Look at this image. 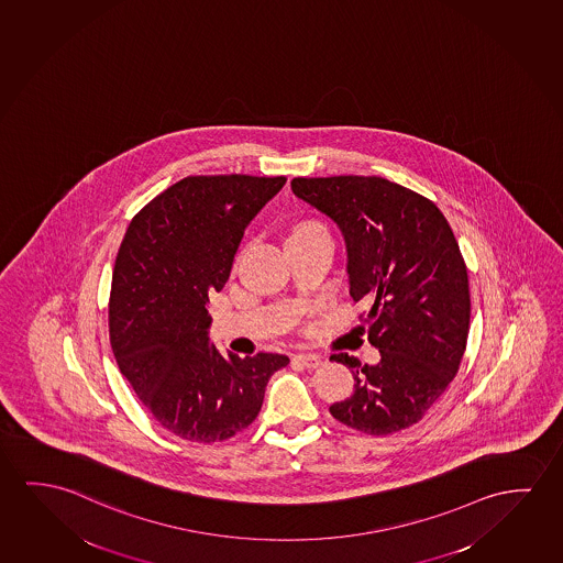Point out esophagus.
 <instances>
[{"instance_id": "1", "label": "esophagus", "mask_w": 563, "mask_h": 563, "mask_svg": "<svg viewBox=\"0 0 563 563\" xmlns=\"http://www.w3.org/2000/svg\"><path fill=\"white\" fill-rule=\"evenodd\" d=\"M292 363L300 364L303 368H308V371H313V368H318L323 363V358L318 355H296L292 356Z\"/></svg>"}]
</instances>
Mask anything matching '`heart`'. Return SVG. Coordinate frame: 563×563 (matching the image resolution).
I'll list each match as a JSON object with an SVG mask.
<instances>
[{
    "instance_id": "b5f03b06",
    "label": "heart",
    "mask_w": 563,
    "mask_h": 563,
    "mask_svg": "<svg viewBox=\"0 0 563 563\" xmlns=\"http://www.w3.org/2000/svg\"><path fill=\"white\" fill-rule=\"evenodd\" d=\"M316 232H328V228L321 224V222H316V220H312V222H303V224L296 225L290 238H292V235L316 234Z\"/></svg>"
}]
</instances>
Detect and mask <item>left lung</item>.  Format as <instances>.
Returning a JSON list of instances; mask_svg holds the SVG:
<instances>
[{"label": "left lung", "mask_w": 563, "mask_h": 563, "mask_svg": "<svg viewBox=\"0 0 563 563\" xmlns=\"http://www.w3.org/2000/svg\"><path fill=\"white\" fill-rule=\"evenodd\" d=\"M298 199L328 214L346 243V273L358 320L380 363L353 368L351 398L329 407L339 423L391 434L419 423L459 373L470 329L464 257L433 200L376 175L295 177Z\"/></svg>", "instance_id": "8db88e82"}]
</instances>
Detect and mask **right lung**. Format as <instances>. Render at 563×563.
<instances>
[{
    "mask_svg": "<svg viewBox=\"0 0 563 563\" xmlns=\"http://www.w3.org/2000/svg\"><path fill=\"white\" fill-rule=\"evenodd\" d=\"M286 177L190 175L132 218L109 296V338L150 416L192 442H220L260 416L288 356L208 346V295L230 277L243 232Z\"/></svg>",
    "mask_w": 563,
    "mask_h": 563,
    "instance_id": "1",
    "label": "right lung"
}]
</instances>
